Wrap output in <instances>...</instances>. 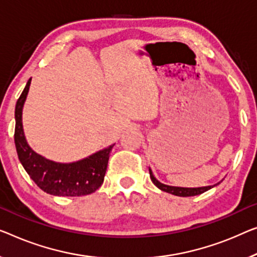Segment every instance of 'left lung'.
Masks as SVG:
<instances>
[{"mask_svg":"<svg viewBox=\"0 0 257 257\" xmlns=\"http://www.w3.org/2000/svg\"><path fill=\"white\" fill-rule=\"evenodd\" d=\"M149 172H150V178H151V181L155 183L156 187H158L160 190L163 191H166L168 194H172V195H175V196H181V197H187V196H196V195H201L204 193V191L209 190L213 188L214 186L219 185V182L217 183V185H213V186H206V187H198V188H185V187H174V186H167V185H164V183L159 182L158 180L155 178V175H153L151 168H149Z\"/></svg>","mask_w":257,"mask_h":257,"instance_id":"left-lung-1","label":"left lung"}]
</instances>
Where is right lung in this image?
I'll list each match as a JSON object with an SVG mask.
<instances>
[{
	"label": "right lung",
	"mask_w": 257,
	"mask_h": 257,
	"mask_svg": "<svg viewBox=\"0 0 257 257\" xmlns=\"http://www.w3.org/2000/svg\"><path fill=\"white\" fill-rule=\"evenodd\" d=\"M31 78L26 83L15 108V144L18 159L30 178L47 194L54 196H84L94 193L102 185L114 144L86 158L72 163H57L32 150L23 129V107L30 90Z\"/></svg>",
	"instance_id": "right-lung-1"
}]
</instances>
